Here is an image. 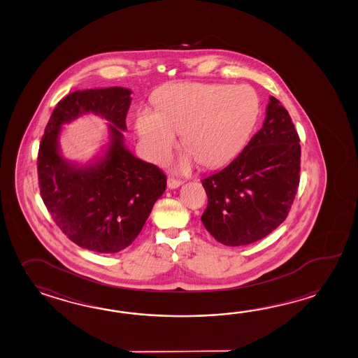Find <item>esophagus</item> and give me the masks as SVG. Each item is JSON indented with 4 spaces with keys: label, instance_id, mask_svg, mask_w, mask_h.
Listing matches in <instances>:
<instances>
[{
    "label": "esophagus",
    "instance_id": "1",
    "mask_svg": "<svg viewBox=\"0 0 358 358\" xmlns=\"http://www.w3.org/2000/svg\"><path fill=\"white\" fill-rule=\"evenodd\" d=\"M181 185H182V181L176 180L173 177H169L167 180L168 189H177V187H180Z\"/></svg>",
    "mask_w": 358,
    "mask_h": 358
}]
</instances>
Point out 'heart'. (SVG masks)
Returning a JSON list of instances; mask_svg holds the SVG:
<instances>
[{
  "label": "heart",
  "instance_id": "obj_1",
  "mask_svg": "<svg viewBox=\"0 0 358 358\" xmlns=\"http://www.w3.org/2000/svg\"><path fill=\"white\" fill-rule=\"evenodd\" d=\"M155 106L157 110H138L137 132L151 158L162 159L175 146L177 131H182L187 150L177 162L178 171H187L196 159L206 167L232 159L247 141L259 111L252 88L198 82L160 88Z\"/></svg>",
  "mask_w": 358,
  "mask_h": 358
}]
</instances>
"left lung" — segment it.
I'll list each match as a JSON object with an SVG mask.
<instances>
[{
  "instance_id": "left-lung-1",
  "label": "left lung",
  "mask_w": 358,
  "mask_h": 358,
  "mask_svg": "<svg viewBox=\"0 0 358 358\" xmlns=\"http://www.w3.org/2000/svg\"><path fill=\"white\" fill-rule=\"evenodd\" d=\"M299 136L285 108L270 96L263 126L238 158L201 183V222L227 247L266 238L285 221L299 186Z\"/></svg>"
}]
</instances>
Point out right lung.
Wrapping results in <instances>:
<instances>
[{
	"mask_svg": "<svg viewBox=\"0 0 358 358\" xmlns=\"http://www.w3.org/2000/svg\"><path fill=\"white\" fill-rule=\"evenodd\" d=\"M132 91L124 87L78 90L65 96L51 114L37 159L41 196L59 229L78 247L118 253L143 230L167 177L138 159L124 143ZM108 120L110 141L85 165L64 159L62 126L82 115Z\"/></svg>",
	"mask_w": 358,
	"mask_h": 358,
	"instance_id": "right-lung-1",
	"label": "right lung"
}]
</instances>
